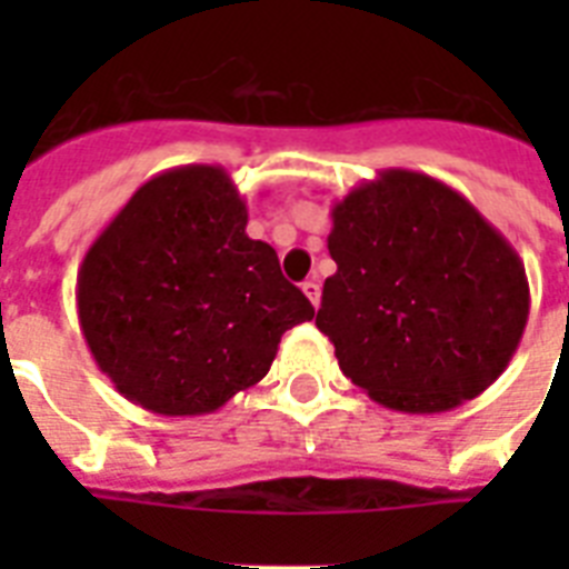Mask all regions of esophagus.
Wrapping results in <instances>:
<instances>
[{"instance_id": "obj_1", "label": "esophagus", "mask_w": 569, "mask_h": 569, "mask_svg": "<svg viewBox=\"0 0 569 569\" xmlns=\"http://www.w3.org/2000/svg\"><path fill=\"white\" fill-rule=\"evenodd\" d=\"M301 289H303V295L310 298L312 307L319 310V303H321V283H319V280H316V277H310V280H307V283L301 286Z\"/></svg>"}]
</instances>
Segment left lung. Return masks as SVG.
<instances>
[{
	"mask_svg": "<svg viewBox=\"0 0 569 569\" xmlns=\"http://www.w3.org/2000/svg\"><path fill=\"white\" fill-rule=\"evenodd\" d=\"M316 325L339 369L378 405L446 413L508 369L529 280L502 232L428 173L389 168L330 209Z\"/></svg>",
	"mask_w": 569,
	"mask_h": 569,
	"instance_id": "left-lung-1",
	"label": "left lung"
}]
</instances>
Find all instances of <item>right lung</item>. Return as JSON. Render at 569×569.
<instances>
[{
    "label": "right lung",
    "mask_w": 569,
    "mask_h": 569,
    "mask_svg": "<svg viewBox=\"0 0 569 569\" xmlns=\"http://www.w3.org/2000/svg\"><path fill=\"white\" fill-rule=\"evenodd\" d=\"M218 164L156 173L97 236L76 280L82 337L120 396L159 416L214 413L266 378L316 316Z\"/></svg>",
    "instance_id": "1"
}]
</instances>
